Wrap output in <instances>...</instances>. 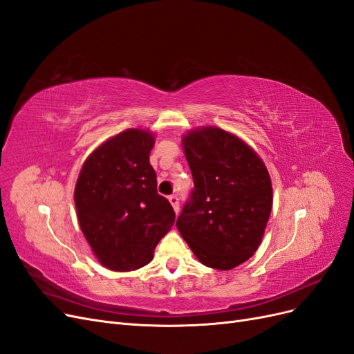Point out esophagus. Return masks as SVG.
<instances>
[{
  "label": "esophagus",
  "instance_id": "esophagus-1",
  "mask_svg": "<svg viewBox=\"0 0 354 354\" xmlns=\"http://www.w3.org/2000/svg\"><path fill=\"white\" fill-rule=\"evenodd\" d=\"M168 201H169V203L173 205L176 214H178V211H180V199H178L177 194H171V196L168 198Z\"/></svg>",
  "mask_w": 354,
  "mask_h": 354
}]
</instances>
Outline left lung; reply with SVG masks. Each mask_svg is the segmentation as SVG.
<instances>
[{
  "label": "left lung",
  "instance_id": "8db88e82",
  "mask_svg": "<svg viewBox=\"0 0 354 354\" xmlns=\"http://www.w3.org/2000/svg\"><path fill=\"white\" fill-rule=\"evenodd\" d=\"M183 146L194 189L177 228L203 265L233 270L261 245L272 208L270 174L249 145L223 129L193 130Z\"/></svg>",
  "mask_w": 354,
  "mask_h": 354
}]
</instances>
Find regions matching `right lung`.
Returning a JSON list of instances; mask_svg holds the SVG:
<instances>
[{"label": "right lung", "instance_id": "1", "mask_svg": "<svg viewBox=\"0 0 354 354\" xmlns=\"http://www.w3.org/2000/svg\"><path fill=\"white\" fill-rule=\"evenodd\" d=\"M152 133L129 129L84 161L75 189L79 224L92 252L111 271H135L152 259L176 212L156 192L149 164Z\"/></svg>", "mask_w": 354, "mask_h": 354}]
</instances>
